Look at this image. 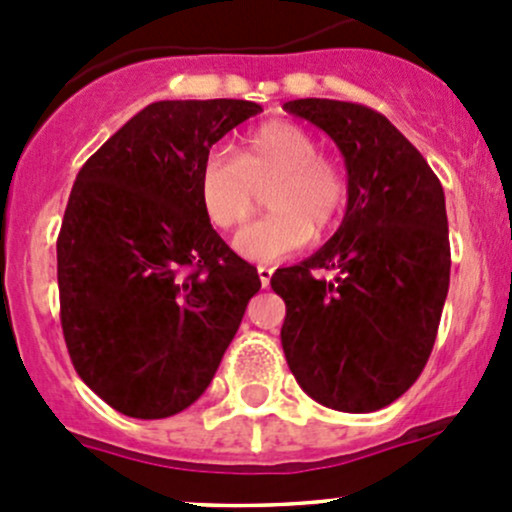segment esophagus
I'll list each match as a JSON object with an SVG mask.
<instances>
[{
  "mask_svg": "<svg viewBox=\"0 0 512 512\" xmlns=\"http://www.w3.org/2000/svg\"><path fill=\"white\" fill-rule=\"evenodd\" d=\"M272 272H275V270H272V267H265V265H262V267H257V275H260V282H262V287H267V285H270V280H272Z\"/></svg>",
  "mask_w": 512,
  "mask_h": 512,
  "instance_id": "34e87169",
  "label": "esophagus"
}]
</instances>
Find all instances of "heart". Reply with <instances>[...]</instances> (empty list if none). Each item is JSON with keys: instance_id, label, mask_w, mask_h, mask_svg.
Returning a JSON list of instances; mask_svg holds the SVG:
<instances>
[{"instance_id": "1", "label": "heart", "mask_w": 512, "mask_h": 512, "mask_svg": "<svg viewBox=\"0 0 512 512\" xmlns=\"http://www.w3.org/2000/svg\"><path fill=\"white\" fill-rule=\"evenodd\" d=\"M265 193L270 215L247 225L235 237V250L252 262L282 260L314 235H324L342 218L349 198L347 173L319 153V141L307 128L270 121L252 128L237 158L208 153L198 173L205 215L220 230H232L255 213V190Z\"/></svg>"}]
</instances>
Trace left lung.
Masks as SVG:
<instances>
[{
  "instance_id": "left-lung-1",
  "label": "left lung",
  "mask_w": 512,
  "mask_h": 512,
  "mask_svg": "<svg viewBox=\"0 0 512 512\" xmlns=\"http://www.w3.org/2000/svg\"><path fill=\"white\" fill-rule=\"evenodd\" d=\"M285 111L337 143L349 198L332 240L272 275L287 307L282 349L304 394L369 414L411 389L436 342L451 280L446 198L421 153L374 108L297 98Z\"/></svg>"
}]
</instances>
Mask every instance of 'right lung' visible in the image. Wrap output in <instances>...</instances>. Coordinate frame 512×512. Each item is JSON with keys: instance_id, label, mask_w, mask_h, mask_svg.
<instances>
[{"instance_id": "obj_1", "label": "right lung", "mask_w": 512, "mask_h": 512, "mask_svg": "<svg viewBox=\"0 0 512 512\" xmlns=\"http://www.w3.org/2000/svg\"><path fill=\"white\" fill-rule=\"evenodd\" d=\"M260 111L151 103L76 175L56 240L61 329L76 374L121 414L168 418L198 401L260 292L198 193L210 148Z\"/></svg>"}]
</instances>
